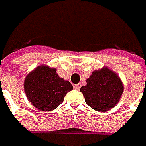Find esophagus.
Here are the masks:
<instances>
[{"instance_id":"obj_1","label":"esophagus","mask_w":146,"mask_h":146,"mask_svg":"<svg viewBox=\"0 0 146 146\" xmlns=\"http://www.w3.org/2000/svg\"><path fill=\"white\" fill-rule=\"evenodd\" d=\"M80 87H81V84H75V85H74V88L76 89V90H80Z\"/></svg>"}]
</instances>
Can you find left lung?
Instances as JSON below:
<instances>
[{"label": "left lung", "mask_w": 146, "mask_h": 146, "mask_svg": "<svg viewBox=\"0 0 146 146\" xmlns=\"http://www.w3.org/2000/svg\"><path fill=\"white\" fill-rule=\"evenodd\" d=\"M80 88L85 102L93 110L106 112L115 107L123 93V84L114 70L104 66L95 70Z\"/></svg>", "instance_id": "8db88e82"}]
</instances>
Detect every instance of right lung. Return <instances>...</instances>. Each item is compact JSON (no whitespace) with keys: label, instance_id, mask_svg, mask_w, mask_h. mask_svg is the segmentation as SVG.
<instances>
[{"label":"right lung","instance_id":"obj_1","mask_svg":"<svg viewBox=\"0 0 146 146\" xmlns=\"http://www.w3.org/2000/svg\"><path fill=\"white\" fill-rule=\"evenodd\" d=\"M29 102L42 111H51L62 103L66 94L73 89L68 80L59 77L57 69L40 65L27 74L23 83Z\"/></svg>","mask_w":146,"mask_h":146}]
</instances>
